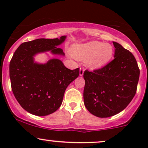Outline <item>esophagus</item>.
I'll list each match as a JSON object with an SVG mask.
<instances>
[{"label": "esophagus", "mask_w": 148, "mask_h": 148, "mask_svg": "<svg viewBox=\"0 0 148 148\" xmlns=\"http://www.w3.org/2000/svg\"><path fill=\"white\" fill-rule=\"evenodd\" d=\"M84 68H80L79 69V75L80 76H82L83 75H84Z\"/></svg>", "instance_id": "esophagus-1"}]
</instances>
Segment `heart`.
I'll use <instances>...</instances> for the list:
<instances>
[{"label": "heart", "mask_w": 148, "mask_h": 148, "mask_svg": "<svg viewBox=\"0 0 148 148\" xmlns=\"http://www.w3.org/2000/svg\"><path fill=\"white\" fill-rule=\"evenodd\" d=\"M71 52L78 60H84L85 64L91 69H98L110 62L114 53L110 44L98 41L75 44L71 48Z\"/></svg>", "instance_id": "b5f03b06"}]
</instances>
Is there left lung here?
<instances>
[{"mask_svg":"<svg viewBox=\"0 0 148 148\" xmlns=\"http://www.w3.org/2000/svg\"><path fill=\"white\" fill-rule=\"evenodd\" d=\"M114 59L93 72L85 71L84 100L91 114L107 118L123 111L137 90L139 69L136 59L120 44L113 42Z\"/></svg>","mask_w":148,"mask_h":148,"instance_id":"left-lung-1","label":"left lung"}]
</instances>
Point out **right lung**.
Wrapping results in <instances>:
<instances>
[{
    "label": "right lung",
    "instance_id": "1",
    "mask_svg": "<svg viewBox=\"0 0 148 148\" xmlns=\"http://www.w3.org/2000/svg\"><path fill=\"white\" fill-rule=\"evenodd\" d=\"M66 36L60 38H40L24 42L14 53L9 64V75L14 96L22 108L36 116H46L60 106L66 88L79 74V69H69L58 58L35 61L38 54L49 52L64 56L58 48Z\"/></svg>",
    "mask_w": 148,
    "mask_h": 148
}]
</instances>
